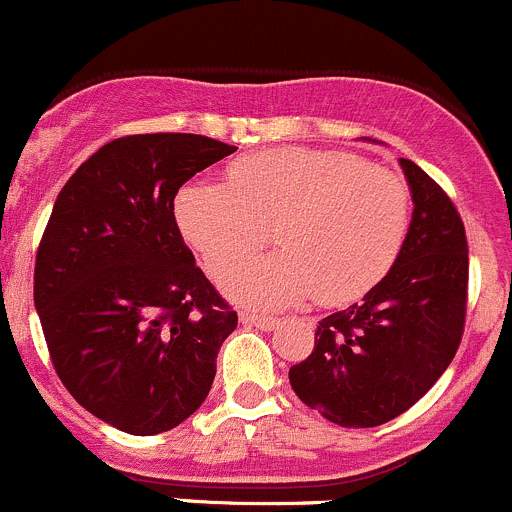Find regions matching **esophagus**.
Wrapping results in <instances>:
<instances>
[{"mask_svg": "<svg viewBox=\"0 0 512 512\" xmlns=\"http://www.w3.org/2000/svg\"><path fill=\"white\" fill-rule=\"evenodd\" d=\"M241 321H244L246 326L261 328V331H273V328L278 326V318L261 316V313H256V311H244L241 313Z\"/></svg>", "mask_w": 512, "mask_h": 512, "instance_id": "1", "label": "esophagus"}]
</instances>
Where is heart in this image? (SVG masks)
<instances>
[{
  "mask_svg": "<svg viewBox=\"0 0 512 512\" xmlns=\"http://www.w3.org/2000/svg\"><path fill=\"white\" fill-rule=\"evenodd\" d=\"M411 219L406 181L348 151L281 146L231 161L226 181L194 179L174 196V221L214 278L265 243L279 251L239 269L226 291L246 306L313 296L341 306L366 296L401 251Z\"/></svg>",
  "mask_w": 512,
  "mask_h": 512,
  "instance_id": "heart-1",
  "label": "heart"
}]
</instances>
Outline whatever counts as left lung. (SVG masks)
Segmentation results:
<instances>
[{
  "label": "left lung",
  "mask_w": 512,
  "mask_h": 512,
  "mask_svg": "<svg viewBox=\"0 0 512 512\" xmlns=\"http://www.w3.org/2000/svg\"><path fill=\"white\" fill-rule=\"evenodd\" d=\"M413 216L391 271L346 311L318 321L316 346L288 371L296 396L326 421L373 428L430 391L460 346L468 306V241L458 209L401 159Z\"/></svg>",
  "instance_id": "1"
}]
</instances>
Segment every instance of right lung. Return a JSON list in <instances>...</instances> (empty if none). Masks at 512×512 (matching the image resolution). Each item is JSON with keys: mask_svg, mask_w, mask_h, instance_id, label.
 I'll return each mask as SVG.
<instances>
[{"mask_svg": "<svg viewBox=\"0 0 512 512\" xmlns=\"http://www.w3.org/2000/svg\"><path fill=\"white\" fill-rule=\"evenodd\" d=\"M234 151L199 134L121 136L54 201L34 266L49 356L74 401L124 433L184 423L239 323L174 221L176 191Z\"/></svg>", "mask_w": 512, "mask_h": 512, "instance_id": "obj_1", "label": "right lung"}]
</instances>
